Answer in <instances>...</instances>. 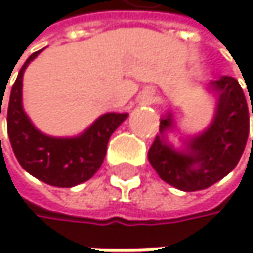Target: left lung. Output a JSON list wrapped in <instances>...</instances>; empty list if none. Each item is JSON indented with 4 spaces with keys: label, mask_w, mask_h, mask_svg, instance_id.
<instances>
[{
    "label": "left lung",
    "mask_w": 253,
    "mask_h": 253,
    "mask_svg": "<svg viewBox=\"0 0 253 253\" xmlns=\"http://www.w3.org/2000/svg\"><path fill=\"white\" fill-rule=\"evenodd\" d=\"M41 51L25 60L13 83L7 109V133L15 156L27 173L48 185L71 188L97 173L103 164L108 141L124 118L121 117L118 121L120 115L104 114L82 133L63 138L50 136L35 127L22 108V77L25 68Z\"/></svg>",
    "instance_id": "1"
}]
</instances>
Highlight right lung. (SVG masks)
<instances>
[{"mask_svg": "<svg viewBox=\"0 0 253 253\" xmlns=\"http://www.w3.org/2000/svg\"><path fill=\"white\" fill-rule=\"evenodd\" d=\"M214 89L220 91L218 115L205 132L190 141L188 152H176L165 142L170 118L161 120L159 135L149 150L158 174L182 191L205 190L232 171L249 136V104L238 82L225 77L214 83Z\"/></svg>", "mask_w": 253, "mask_h": 253, "instance_id": "right-lung-1", "label": "right lung"}]
</instances>
